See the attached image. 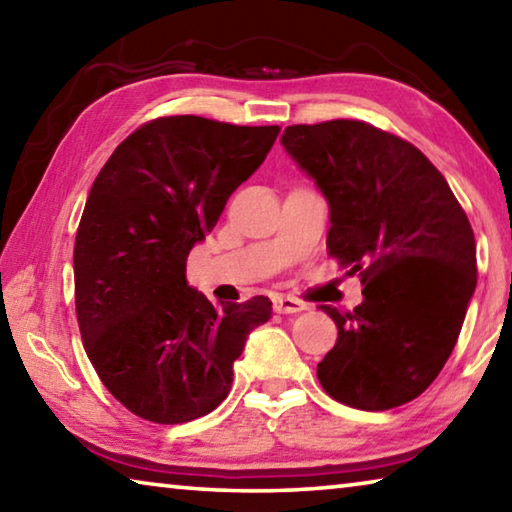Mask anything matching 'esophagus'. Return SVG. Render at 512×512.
<instances>
[{"instance_id": "obj_1", "label": "esophagus", "mask_w": 512, "mask_h": 512, "mask_svg": "<svg viewBox=\"0 0 512 512\" xmlns=\"http://www.w3.org/2000/svg\"><path fill=\"white\" fill-rule=\"evenodd\" d=\"M273 309L277 311V314H298V311H305L307 305H305V302H300L298 298H291V296H275Z\"/></svg>"}]
</instances>
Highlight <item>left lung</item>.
I'll use <instances>...</instances> for the list:
<instances>
[{"label":"left lung","mask_w":512,"mask_h":512,"mask_svg":"<svg viewBox=\"0 0 512 512\" xmlns=\"http://www.w3.org/2000/svg\"><path fill=\"white\" fill-rule=\"evenodd\" d=\"M280 142L329 205V255L363 284L354 311L320 307L339 339L318 381L363 411L415 400L452 354L476 289L463 207L413 144L366 121L287 126Z\"/></svg>","instance_id":"obj_1"}]
</instances>
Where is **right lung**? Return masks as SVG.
I'll use <instances>...</instances> for the list:
<instances>
[{"label":"right lung","instance_id":"right-lung-1","mask_svg":"<svg viewBox=\"0 0 512 512\" xmlns=\"http://www.w3.org/2000/svg\"><path fill=\"white\" fill-rule=\"evenodd\" d=\"M277 133L162 117L128 135L94 180L74 244L76 316L103 386L144 420L214 411L248 334L271 318L264 296L216 309L185 271Z\"/></svg>","mask_w":512,"mask_h":512}]
</instances>
